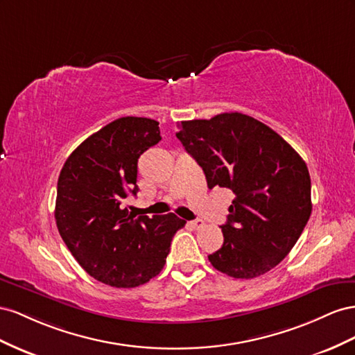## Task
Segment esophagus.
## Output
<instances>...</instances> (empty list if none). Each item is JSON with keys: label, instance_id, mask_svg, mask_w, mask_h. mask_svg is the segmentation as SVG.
I'll return each mask as SVG.
<instances>
[{"label": "esophagus", "instance_id": "esophagus-1", "mask_svg": "<svg viewBox=\"0 0 355 355\" xmlns=\"http://www.w3.org/2000/svg\"><path fill=\"white\" fill-rule=\"evenodd\" d=\"M189 226L191 227V229H199V227H202L204 226V221L202 220H191V221H189Z\"/></svg>", "mask_w": 355, "mask_h": 355}]
</instances>
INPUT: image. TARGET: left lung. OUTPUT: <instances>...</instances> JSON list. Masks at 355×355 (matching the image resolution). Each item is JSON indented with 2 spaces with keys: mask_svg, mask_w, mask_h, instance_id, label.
I'll return each mask as SVG.
<instances>
[{
  "mask_svg": "<svg viewBox=\"0 0 355 355\" xmlns=\"http://www.w3.org/2000/svg\"><path fill=\"white\" fill-rule=\"evenodd\" d=\"M177 138L204 169L207 184L234 191L225 242L208 256L232 278L275 268L295 247L312 211L309 171L297 151L261 121L242 113L178 125Z\"/></svg>",
  "mask_w": 355,
  "mask_h": 355,
  "instance_id": "8db88e82",
  "label": "left lung"
}]
</instances>
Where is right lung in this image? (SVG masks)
I'll use <instances>...</instances> for the list:
<instances>
[{"label":"right lung","mask_w":355,"mask_h":355,"mask_svg":"<svg viewBox=\"0 0 355 355\" xmlns=\"http://www.w3.org/2000/svg\"><path fill=\"white\" fill-rule=\"evenodd\" d=\"M160 139L156 120L117 119L85 139L59 174V234L78 265L111 287L132 288L155 278L186 225L172 212L137 218L121 208L128 193L138 191L139 156Z\"/></svg>","instance_id":"add662e5"}]
</instances>
